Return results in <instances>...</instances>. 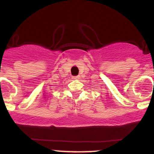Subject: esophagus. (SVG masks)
<instances>
[{
  "label": "esophagus",
  "mask_w": 154,
  "mask_h": 154,
  "mask_svg": "<svg viewBox=\"0 0 154 154\" xmlns=\"http://www.w3.org/2000/svg\"><path fill=\"white\" fill-rule=\"evenodd\" d=\"M80 79V75H75V76H72V79L74 80H77V79Z\"/></svg>",
  "instance_id": "esophagus-1"
}]
</instances>
